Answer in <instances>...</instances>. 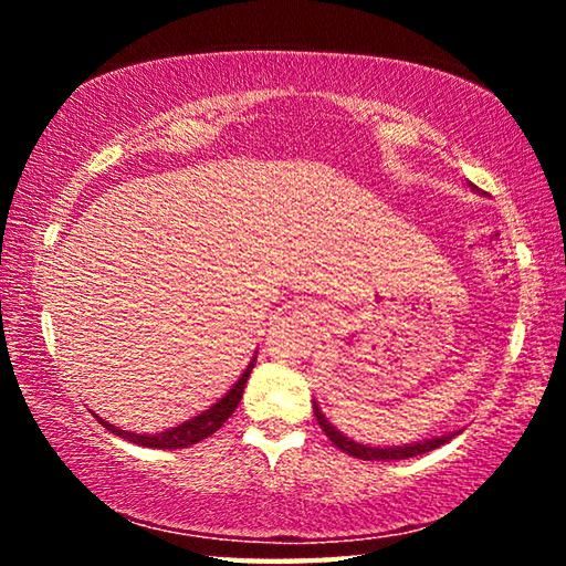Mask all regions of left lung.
<instances>
[{
	"label": "left lung",
	"mask_w": 566,
	"mask_h": 566,
	"mask_svg": "<svg viewBox=\"0 0 566 566\" xmlns=\"http://www.w3.org/2000/svg\"><path fill=\"white\" fill-rule=\"evenodd\" d=\"M469 187H472L474 191H479L472 181H469ZM314 407V417H317L322 432L329 437V442L334 447H339L342 452H347L349 457H357V459H364V462H395V459H407V457H417V454H424V452H432V449L442 447L447 442H452V439L462 432V429H457V432H447L442 437H432V439H419V442H409V444H397V447H377V444H364V442H357V439L347 437L344 432H339L337 427L332 424V421L327 419V415H324L322 407L317 405V401H312Z\"/></svg>",
	"instance_id": "1"
}]
</instances>
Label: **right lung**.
<instances>
[{
    "mask_svg": "<svg viewBox=\"0 0 566 566\" xmlns=\"http://www.w3.org/2000/svg\"><path fill=\"white\" fill-rule=\"evenodd\" d=\"M254 361H256V352H254L252 361L247 364V369L242 371V375H239V379L234 381L232 387L227 389L224 397H219L212 407L205 409V411H199L197 417L181 421V424H177V427H169V429H165V432L137 434V432H127V429L114 427V424H109L107 419H102L97 415H94V417H97L99 424L107 427L112 434L127 439V442H132V444L151 447V449H185L189 444L202 442V439H207L209 434H214L217 429L222 427L224 421L234 415L239 399H242V395H244L247 379H249V375H252V369H254Z\"/></svg>",
    "mask_w": 566,
    "mask_h": 566,
    "instance_id": "1",
    "label": "right lung"
}]
</instances>
